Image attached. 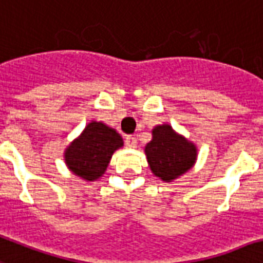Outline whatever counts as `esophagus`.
<instances>
[{
  "label": "esophagus",
  "mask_w": 263,
  "mask_h": 263,
  "mask_svg": "<svg viewBox=\"0 0 263 263\" xmlns=\"http://www.w3.org/2000/svg\"><path fill=\"white\" fill-rule=\"evenodd\" d=\"M125 144L127 148H136L137 146V138L134 137V136H126Z\"/></svg>",
  "instance_id": "34e87169"
}]
</instances>
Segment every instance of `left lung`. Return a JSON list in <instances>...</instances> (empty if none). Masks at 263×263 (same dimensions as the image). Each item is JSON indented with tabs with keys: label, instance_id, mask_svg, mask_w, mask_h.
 <instances>
[{
	"label": "left lung",
	"instance_id": "8db88e82",
	"mask_svg": "<svg viewBox=\"0 0 263 263\" xmlns=\"http://www.w3.org/2000/svg\"><path fill=\"white\" fill-rule=\"evenodd\" d=\"M145 155L153 174L164 182H172L195 164L197 146L170 125H159L152 130Z\"/></svg>",
	"mask_w": 263,
	"mask_h": 263
}]
</instances>
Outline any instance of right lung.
<instances>
[{
    "label": "right lung",
    "mask_w": 263,
    "mask_h": 263,
    "mask_svg": "<svg viewBox=\"0 0 263 263\" xmlns=\"http://www.w3.org/2000/svg\"><path fill=\"white\" fill-rule=\"evenodd\" d=\"M123 146L117 130L103 122H89L83 133L65 149V163L84 180H98L106 172L112 153Z\"/></svg>",
    "instance_id": "obj_1"
}]
</instances>
